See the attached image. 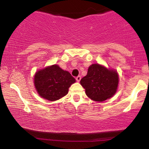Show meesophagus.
<instances>
[{"mask_svg":"<svg viewBox=\"0 0 149 149\" xmlns=\"http://www.w3.org/2000/svg\"><path fill=\"white\" fill-rule=\"evenodd\" d=\"M81 76L77 77H76V80H77V82H79V81H81Z\"/></svg>","mask_w":149,"mask_h":149,"instance_id":"esophagus-1","label":"esophagus"}]
</instances>
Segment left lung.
Masks as SVG:
<instances>
[{
	"instance_id": "obj_1",
	"label": "left lung",
	"mask_w": 149,
	"mask_h": 149,
	"mask_svg": "<svg viewBox=\"0 0 149 149\" xmlns=\"http://www.w3.org/2000/svg\"><path fill=\"white\" fill-rule=\"evenodd\" d=\"M80 83L89 98L103 102L116 93L119 77L116 71L94 64L89 67L87 75L81 79Z\"/></svg>"
}]
</instances>
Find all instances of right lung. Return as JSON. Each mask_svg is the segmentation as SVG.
I'll return each mask as SVG.
<instances>
[{"mask_svg":"<svg viewBox=\"0 0 149 149\" xmlns=\"http://www.w3.org/2000/svg\"><path fill=\"white\" fill-rule=\"evenodd\" d=\"M75 79L68 71L58 65H53L38 70L34 76V86L42 98L55 101L64 97Z\"/></svg>","mask_w":149,"mask_h":149,"instance_id":"add662e5","label":"right lung"}]
</instances>
